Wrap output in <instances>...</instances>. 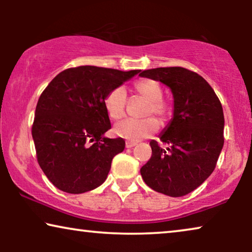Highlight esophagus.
Returning a JSON list of instances; mask_svg holds the SVG:
<instances>
[{
    "mask_svg": "<svg viewBox=\"0 0 252 252\" xmlns=\"http://www.w3.org/2000/svg\"><path fill=\"white\" fill-rule=\"evenodd\" d=\"M134 146H136V142H128V141L126 142V148H133Z\"/></svg>",
    "mask_w": 252,
    "mask_h": 252,
    "instance_id": "obj_1",
    "label": "esophagus"
}]
</instances>
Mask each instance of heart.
Returning a JSON list of instances; mask_svg holds the SVG:
<instances>
[{
	"instance_id": "1",
	"label": "heart",
	"mask_w": 252,
	"mask_h": 252,
	"mask_svg": "<svg viewBox=\"0 0 252 252\" xmlns=\"http://www.w3.org/2000/svg\"><path fill=\"white\" fill-rule=\"evenodd\" d=\"M133 89L136 95L147 101V105L143 110V117H148L142 120H124L117 124L113 132L117 136L127 140L128 142L147 139L154 135L158 129V123L164 125L171 117L172 106L163 96L160 85L153 79H139L134 82ZM106 113L113 120H119L125 116L126 108V91L123 87H116L106 95L104 99ZM151 116L157 118L156 121Z\"/></svg>"
}]
</instances>
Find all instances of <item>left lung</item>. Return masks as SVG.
<instances>
[{
  "label": "left lung",
  "instance_id": "obj_1",
  "mask_svg": "<svg viewBox=\"0 0 252 252\" xmlns=\"http://www.w3.org/2000/svg\"><path fill=\"white\" fill-rule=\"evenodd\" d=\"M140 77L163 82L174 98L173 118L157 141H150V159L141 167L147 186L180 197L195 190L215 170L223 146V111L211 86L185 67H157Z\"/></svg>",
  "mask_w": 252,
  "mask_h": 252
}]
</instances>
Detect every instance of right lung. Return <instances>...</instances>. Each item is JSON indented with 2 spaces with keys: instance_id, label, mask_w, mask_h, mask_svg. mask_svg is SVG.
Wrapping results in <instances>:
<instances>
[{
  "instance_id": "add662e5",
  "label": "right lung",
  "mask_w": 252,
  "mask_h": 252,
  "mask_svg": "<svg viewBox=\"0 0 252 252\" xmlns=\"http://www.w3.org/2000/svg\"><path fill=\"white\" fill-rule=\"evenodd\" d=\"M139 72L91 65L71 67L57 74L42 92L32 136L37 163L55 187L82 194L105 181L125 141L103 136L111 128L104 99Z\"/></svg>"
}]
</instances>
